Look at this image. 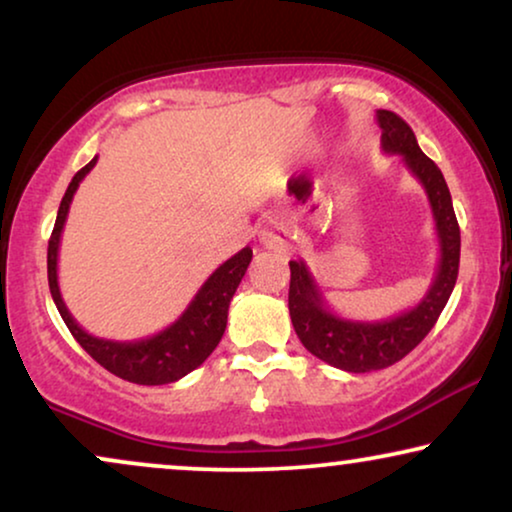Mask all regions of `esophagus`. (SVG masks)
Returning <instances> with one entry per match:
<instances>
[{
  "label": "esophagus",
  "mask_w": 512,
  "mask_h": 512,
  "mask_svg": "<svg viewBox=\"0 0 512 512\" xmlns=\"http://www.w3.org/2000/svg\"><path fill=\"white\" fill-rule=\"evenodd\" d=\"M293 240H296V235H293V230L286 226H270L261 233V244L265 249L284 251L291 247Z\"/></svg>",
  "instance_id": "esophagus-1"
}]
</instances>
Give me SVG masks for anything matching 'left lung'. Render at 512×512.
<instances>
[{
    "mask_svg": "<svg viewBox=\"0 0 512 512\" xmlns=\"http://www.w3.org/2000/svg\"><path fill=\"white\" fill-rule=\"evenodd\" d=\"M377 123L382 128L384 153L401 156L412 177L424 186L436 221L440 258L426 296L410 310L384 321H356L331 312L305 261L289 263V314L296 335L307 352L347 373L389 368L410 354L438 321L459 275L461 235L443 172L429 156H424L415 132L401 116L377 109Z\"/></svg>",
    "mask_w": 512,
    "mask_h": 512,
    "instance_id": "obj_1",
    "label": "left lung"
}]
</instances>
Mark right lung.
I'll return each instance as SVG.
<instances>
[{
  "mask_svg": "<svg viewBox=\"0 0 512 512\" xmlns=\"http://www.w3.org/2000/svg\"><path fill=\"white\" fill-rule=\"evenodd\" d=\"M95 163L97 156L74 174L72 184L67 186L65 198L60 202L51 240H48V286H51L53 303L58 307L62 321H65L76 342L102 368H107L109 373L121 377V380L146 384V387L177 382L191 373V370L198 368L214 352L216 345H219L223 331H226L230 300H233L237 286H240L244 272L249 268L254 251L244 247L233 258H228L226 263L219 265L209 275L207 282L200 286V291L195 293V298L186 307L184 314L172 326H167L165 331L135 342L95 338V335L86 333L76 324V319L69 314L65 300L60 296L58 286V249L62 228H65L69 205H72L76 188H79L83 177L93 170Z\"/></svg>",
  "mask_w": 512,
  "mask_h": 512,
  "instance_id": "right-lung-1",
  "label": "right lung"
}]
</instances>
